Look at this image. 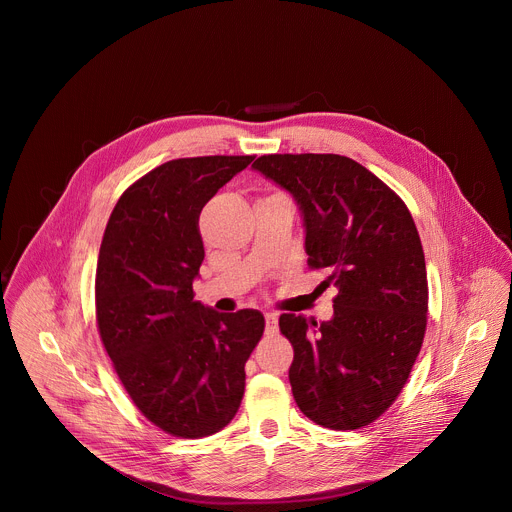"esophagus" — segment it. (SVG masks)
I'll return each instance as SVG.
<instances>
[{
	"mask_svg": "<svg viewBox=\"0 0 512 512\" xmlns=\"http://www.w3.org/2000/svg\"><path fill=\"white\" fill-rule=\"evenodd\" d=\"M265 330L269 334L277 332V314L275 312H265Z\"/></svg>",
	"mask_w": 512,
	"mask_h": 512,
	"instance_id": "esophagus-1",
	"label": "esophagus"
}]
</instances>
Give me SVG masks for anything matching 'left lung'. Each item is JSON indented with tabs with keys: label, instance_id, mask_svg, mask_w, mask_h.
Returning a JSON list of instances; mask_svg holds the SVG:
<instances>
[{
	"label": "left lung",
	"instance_id": "8db88e82",
	"mask_svg": "<svg viewBox=\"0 0 512 512\" xmlns=\"http://www.w3.org/2000/svg\"><path fill=\"white\" fill-rule=\"evenodd\" d=\"M253 170L294 196L308 265L326 269L334 316L281 314L294 346L291 393L302 413L330 429H358L401 393L427 324V273L403 200L373 172L336 154H271Z\"/></svg>",
	"mask_w": 512,
	"mask_h": 512
}]
</instances>
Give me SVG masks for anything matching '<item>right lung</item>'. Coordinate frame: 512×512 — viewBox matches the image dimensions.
<instances>
[{
  "label": "right lung",
  "mask_w": 512,
  "mask_h": 512,
  "mask_svg": "<svg viewBox=\"0 0 512 512\" xmlns=\"http://www.w3.org/2000/svg\"><path fill=\"white\" fill-rule=\"evenodd\" d=\"M253 156L172 160L131 184L103 235L95 302L103 346L135 407L176 437L221 431L245 393L263 336L259 310L221 314L194 300L204 259L198 216Z\"/></svg>",
  "instance_id": "obj_1"
}]
</instances>
